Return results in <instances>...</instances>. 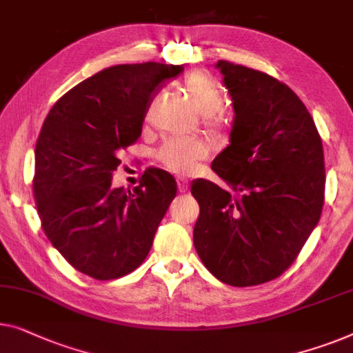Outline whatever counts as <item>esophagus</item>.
I'll return each instance as SVG.
<instances>
[{
    "label": "esophagus",
    "mask_w": 353,
    "mask_h": 353,
    "mask_svg": "<svg viewBox=\"0 0 353 353\" xmlns=\"http://www.w3.org/2000/svg\"><path fill=\"white\" fill-rule=\"evenodd\" d=\"M176 185H178V191H180V192H186L189 189V181L183 176L176 178Z\"/></svg>",
    "instance_id": "34e87169"
}]
</instances>
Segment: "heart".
<instances>
[{
    "label": "heart",
    "instance_id": "obj_1",
    "mask_svg": "<svg viewBox=\"0 0 353 353\" xmlns=\"http://www.w3.org/2000/svg\"><path fill=\"white\" fill-rule=\"evenodd\" d=\"M183 88L196 108L203 114V125L214 139H223L229 130V121L218 111L223 105V92L216 81L207 71H191L183 79ZM212 148L202 140H167L157 151L162 165L178 175H189L201 161L210 156Z\"/></svg>",
    "mask_w": 353,
    "mask_h": 353
}]
</instances>
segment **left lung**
Returning <instances> with one entry per match:
<instances>
[{
	"label": "left lung",
	"instance_id": "obj_1",
	"mask_svg": "<svg viewBox=\"0 0 353 353\" xmlns=\"http://www.w3.org/2000/svg\"><path fill=\"white\" fill-rule=\"evenodd\" d=\"M234 106L231 143L212 162L236 194L212 181L191 188L201 207L199 258L223 283L277 279L319 223L325 157L312 116L287 84L226 60L216 63Z\"/></svg>",
	"mask_w": 353,
	"mask_h": 353
}]
</instances>
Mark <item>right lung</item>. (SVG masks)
<instances>
[{
  "mask_svg": "<svg viewBox=\"0 0 353 353\" xmlns=\"http://www.w3.org/2000/svg\"><path fill=\"white\" fill-rule=\"evenodd\" d=\"M181 65H114L55 101L34 150L33 194L46 236L76 270L97 280L145 261L176 196L170 173L150 168L134 191L113 188L119 152L134 145L152 97Z\"/></svg>",
  "mask_w": 353,
  "mask_h": 353,
  "instance_id": "1",
  "label": "right lung"
}]
</instances>
